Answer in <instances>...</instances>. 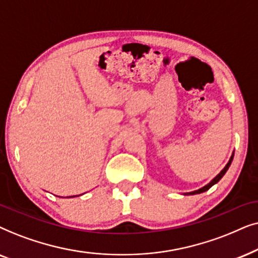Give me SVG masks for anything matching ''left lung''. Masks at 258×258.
Segmentation results:
<instances>
[{
  "label": "left lung",
  "mask_w": 258,
  "mask_h": 258,
  "mask_svg": "<svg viewBox=\"0 0 258 258\" xmlns=\"http://www.w3.org/2000/svg\"><path fill=\"white\" fill-rule=\"evenodd\" d=\"M232 159H233V153L231 154V157H230V159H229V161H228V164L225 165V167H224V169H223V170L221 171V172H219V173L217 174V176H216V177L214 178V179H212V180L210 181V183L207 184V185H205V186H203V187L198 188V190H196V191H191V192H186V194H184V195H186V196H187V195H198V194H202V192H205V191H208L209 188H210V187L212 186V185L217 184L218 181L222 179V177L224 176L226 171L229 170V167H230V165H231V161H232Z\"/></svg>",
  "instance_id": "obj_1"
}]
</instances>
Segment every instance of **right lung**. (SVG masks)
I'll list each match as a JSON object with an SVG mask.
<instances>
[{"instance_id":"add662e5","label":"right lung","mask_w":258,"mask_h":258,"mask_svg":"<svg viewBox=\"0 0 258 258\" xmlns=\"http://www.w3.org/2000/svg\"><path fill=\"white\" fill-rule=\"evenodd\" d=\"M72 197H75V196H72ZM68 198H71V197H68Z\"/></svg>"}]
</instances>
